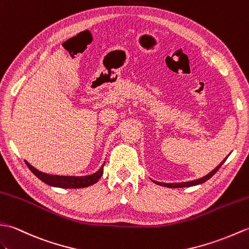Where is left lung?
<instances>
[{"label": "left lung", "mask_w": 249, "mask_h": 249, "mask_svg": "<svg viewBox=\"0 0 249 249\" xmlns=\"http://www.w3.org/2000/svg\"><path fill=\"white\" fill-rule=\"evenodd\" d=\"M228 158V157H227ZM227 158H226L224 161L220 163L217 167H215L211 173H209L207 176L202 177V178L200 179H197V180H193V181H189V182H181V183H163V182H158V181H154L152 180L154 183L158 184V185H162V186H166V187H171V189H176V187H186V186H194V185H198V184H201L203 183V182H206L207 180H209L211 177L216 173V171L219 169V167L222 166V165L224 164V162L227 160Z\"/></svg>", "instance_id": "8db88e82"}]
</instances>
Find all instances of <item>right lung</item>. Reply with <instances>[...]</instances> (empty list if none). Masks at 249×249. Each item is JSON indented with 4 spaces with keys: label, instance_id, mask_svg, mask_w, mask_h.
I'll return each mask as SVG.
<instances>
[{
    "label": "right lung",
    "instance_id": "1",
    "mask_svg": "<svg viewBox=\"0 0 249 249\" xmlns=\"http://www.w3.org/2000/svg\"><path fill=\"white\" fill-rule=\"evenodd\" d=\"M26 166L34 174L38 179H40L42 182H45L48 185L62 187V189H81V187H87L92 184L97 183L99 179L103 175V166L99 169L97 173L85 176V177H69V176H56V175H49L45 174L42 171H39L35 167L25 161Z\"/></svg>",
    "mask_w": 249,
    "mask_h": 249
}]
</instances>
